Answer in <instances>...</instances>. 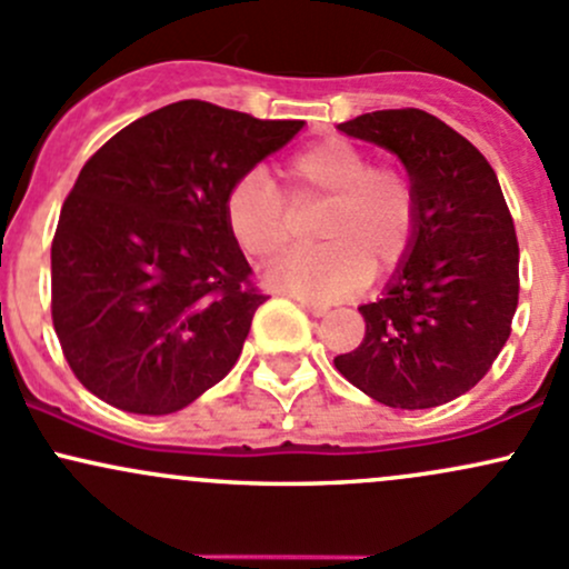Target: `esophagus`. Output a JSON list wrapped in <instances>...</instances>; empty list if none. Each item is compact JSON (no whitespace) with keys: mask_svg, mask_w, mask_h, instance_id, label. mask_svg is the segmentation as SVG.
<instances>
[{"mask_svg":"<svg viewBox=\"0 0 569 569\" xmlns=\"http://www.w3.org/2000/svg\"><path fill=\"white\" fill-rule=\"evenodd\" d=\"M298 307H301L303 311H309L311 317H326V315H328V307H326V303L309 301V298H298Z\"/></svg>","mask_w":569,"mask_h":569,"instance_id":"1","label":"esophagus"}]
</instances>
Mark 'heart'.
Here are the masks:
<instances>
[{"mask_svg": "<svg viewBox=\"0 0 569 569\" xmlns=\"http://www.w3.org/2000/svg\"><path fill=\"white\" fill-rule=\"evenodd\" d=\"M282 179L292 209L326 203L315 222L322 247L273 268L268 273L271 287L333 301L356 292L369 271L380 277L407 258L418 230V194L405 170L371 164L352 140L326 138L298 151L284 164ZM286 204L260 170L236 181L224 200V217L247 258L271 262L292 247L296 219Z\"/></svg>", "mask_w": 569, "mask_h": 569, "instance_id": "1", "label": "heart"}]
</instances>
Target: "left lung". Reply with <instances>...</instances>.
I'll list each match as a JSON object with an SVG mask.
<instances>
[{
    "instance_id": "obj_1",
    "label": "left lung",
    "mask_w": 569,
    "mask_h": 569,
    "mask_svg": "<svg viewBox=\"0 0 569 569\" xmlns=\"http://www.w3.org/2000/svg\"><path fill=\"white\" fill-rule=\"evenodd\" d=\"M339 130L396 154L418 194V230L375 303L366 336L333 363L358 390L396 409L448 405L502 352L518 307V238L486 157L437 116L401 108Z\"/></svg>"
}]
</instances>
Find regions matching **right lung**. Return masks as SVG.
<instances>
[{"instance_id": "obj_1", "label": "right lung", "mask_w": 569, "mask_h": 569, "mask_svg": "<svg viewBox=\"0 0 569 569\" xmlns=\"http://www.w3.org/2000/svg\"><path fill=\"white\" fill-rule=\"evenodd\" d=\"M301 127L181 100L83 164L51 243V315L97 399L170 415L233 369L266 296L249 282L224 200Z\"/></svg>"}]
</instances>
